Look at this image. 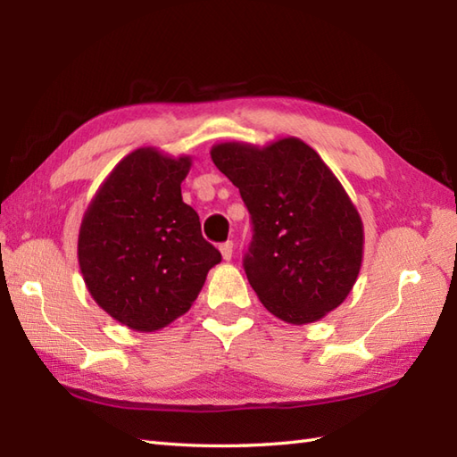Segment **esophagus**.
<instances>
[{
	"instance_id": "obj_1",
	"label": "esophagus",
	"mask_w": 457,
	"mask_h": 457,
	"mask_svg": "<svg viewBox=\"0 0 457 457\" xmlns=\"http://www.w3.org/2000/svg\"><path fill=\"white\" fill-rule=\"evenodd\" d=\"M220 253L223 257V261H229L231 255H234V244L231 241H226V244L220 245Z\"/></svg>"
}]
</instances>
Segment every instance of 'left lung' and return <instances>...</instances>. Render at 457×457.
Masks as SVG:
<instances>
[{
	"label": "left lung",
	"instance_id": "1",
	"mask_svg": "<svg viewBox=\"0 0 457 457\" xmlns=\"http://www.w3.org/2000/svg\"><path fill=\"white\" fill-rule=\"evenodd\" d=\"M212 161L253 220L245 275L270 314L303 326L344 303L363 261V221L342 182L298 137L216 143Z\"/></svg>",
	"mask_w": 457,
	"mask_h": 457
}]
</instances>
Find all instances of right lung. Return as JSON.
Segmentation results:
<instances>
[{"instance_id": "1", "label": "right lung", "mask_w": 457, "mask_h": 457, "mask_svg": "<svg viewBox=\"0 0 457 457\" xmlns=\"http://www.w3.org/2000/svg\"><path fill=\"white\" fill-rule=\"evenodd\" d=\"M192 157L141 147L123 157L90 200L79 265L90 296L115 322L157 332L187 314L221 255L182 202Z\"/></svg>"}]
</instances>
